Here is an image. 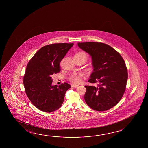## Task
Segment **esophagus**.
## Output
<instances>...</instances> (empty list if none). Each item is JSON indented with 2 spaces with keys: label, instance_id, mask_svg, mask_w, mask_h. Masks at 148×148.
Wrapping results in <instances>:
<instances>
[{
  "label": "esophagus",
  "instance_id": "obj_1",
  "mask_svg": "<svg viewBox=\"0 0 148 148\" xmlns=\"http://www.w3.org/2000/svg\"><path fill=\"white\" fill-rule=\"evenodd\" d=\"M71 86H72V87L77 88L79 87V85H75V84H73V85H71Z\"/></svg>",
  "mask_w": 148,
  "mask_h": 148
}]
</instances>
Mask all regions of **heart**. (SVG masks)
<instances>
[{"instance_id": "b5f03b06", "label": "heart", "mask_w": 148, "mask_h": 148, "mask_svg": "<svg viewBox=\"0 0 148 148\" xmlns=\"http://www.w3.org/2000/svg\"><path fill=\"white\" fill-rule=\"evenodd\" d=\"M75 56H85L87 59V55L86 54L82 51L78 52L77 53H76ZM82 73H79L78 74H74L72 75L70 78V80L75 84H78L82 82Z\"/></svg>"}]
</instances>
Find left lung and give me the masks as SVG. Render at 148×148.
<instances>
[{"mask_svg": "<svg viewBox=\"0 0 148 148\" xmlns=\"http://www.w3.org/2000/svg\"><path fill=\"white\" fill-rule=\"evenodd\" d=\"M78 46L91 56L93 71L88 82L97 87L86 86L85 102L99 112L112 108L121 100L126 89L127 70L120 54L106 44L78 43Z\"/></svg>", "mask_w": 148, "mask_h": 148, "instance_id": "obj_1", "label": "left lung"}]
</instances>
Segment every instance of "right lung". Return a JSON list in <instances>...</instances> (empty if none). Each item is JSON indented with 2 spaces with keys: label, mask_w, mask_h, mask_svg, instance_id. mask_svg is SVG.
<instances>
[{
  "label": "right lung",
  "mask_w": 148,
  "mask_h": 148,
  "mask_svg": "<svg viewBox=\"0 0 148 148\" xmlns=\"http://www.w3.org/2000/svg\"><path fill=\"white\" fill-rule=\"evenodd\" d=\"M73 43H56L42 47L27 64L23 83L25 92L34 105L42 112H51L63 104L71 85L64 82L52 85L51 75L60 72V63Z\"/></svg>",
  "instance_id": "right-lung-1"
}]
</instances>
